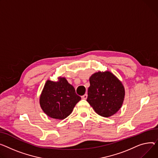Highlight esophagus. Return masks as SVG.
I'll use <instances>...</instances> for the list:
<instances>
[{
	"label": "esophagus",
	"instance_id": "1",
	"mask_svg": "<svg viewBox=\"0 0 158 158\" xmlns=\"http://www.w3.org/2000/svg\"><path fill=\"white\" fill-rule=\"evenodd\" d=\"M87 97H88V94H84L83 96H82V99L86 100V99L87 98Z\"/></svg>",
	"mask_w": 158,
	"mask_h": 158
}]
</instances>
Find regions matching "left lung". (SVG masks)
I'll return each instance as SVG.
<instances>
[{
	"mask_svg": "<svg viewBox=\"0 0 158 158\" xmlns=\"http://www.w3.org/2000/svg\"><path fill=\"white\" fill-rule=\"evenodd\" d=\"M87 102L102 117L109 118L121 107L125 95L122 82L109 71L98 72L89 77Z\"/></svg>",
	"mask_w": 158,
	"mask_h": 158,
	"instance_id": "obj_1",
	"label": "left lung"
}]
</instances>
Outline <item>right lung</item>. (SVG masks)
Returning a JSON list of instances; mask_svg holds the SVG:
<instances>
[{
    "mask_svg": "<svg viewBox=\"0 0 158 158\" xmlns=\"http://www.w3.org/2000/svg\"><path fill=\"white\" fill-rule=\"evenodd\" d=\"M81 98L65 77L56 82L48 80L40 97L41 109L49 117L64 119L72 113Z\"/></svg>",
    "mask_w": 158,
    "mask_h": 158,
    "instance_id": "add662e5",
    "label": "right lung"
}]
</instances>
